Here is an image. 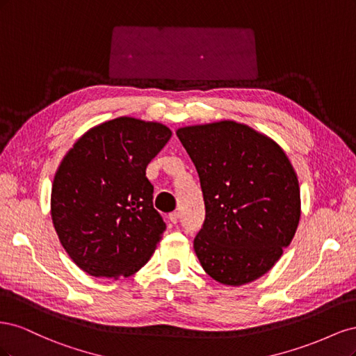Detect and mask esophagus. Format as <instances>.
<instances>
[{
	"label": "esophagus",
	"instance_id": "1",
	"mask_svg": "<svg viewBox=\"0 0 356 356\" xmlns=\"http://www.w3.org/2000/svg\"><path fill=\"white\" fill-rule=\"evenodd\" d=\"M169 221H170L172 224H177V222L179 221V212H172V213H169Z\"/></svg>",
	"mask_w": 356,
	"mask_h": 356
}]
</instances>
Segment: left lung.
Wrapping results in <instances>:
<instances>
[{"mask_svg": "<svg viewBox=\"0 0 356 356\" xmlns=\"http://www.w3.org/2000/svg\"><path fill=\"white\" fill-rule=\"evenodd\" d=\"M203 191L199 261L215 281L241 286L261 277L293 241L301 215L296 170L277 143L233 120L177 131Z\"/></svg>", "mask_w": 356, "mask_h": 356, "instance_id": "8db88e82", "label": "left lung"}]
</instances>
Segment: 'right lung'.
I'll return each mask as SVG.
<instances>
[{
    "label": "right lung",
    "mask_w": 356,
    "mask_h": 356,
    "mask_svg": "<svg viewBox=\"0 0 356 356\" xmlns=\"http://www.w3.org/2000/svg\"><path fill=\"white\" fill-rule=\"evenodd\" d=\"M170 136L161 123L117 117L89 129L62 159L51 221L83 272L129 277L152 258L166 224L153 207L145 169Z\"/></svg>",
    "instance_id": "obj_1"
}]
</instances>
